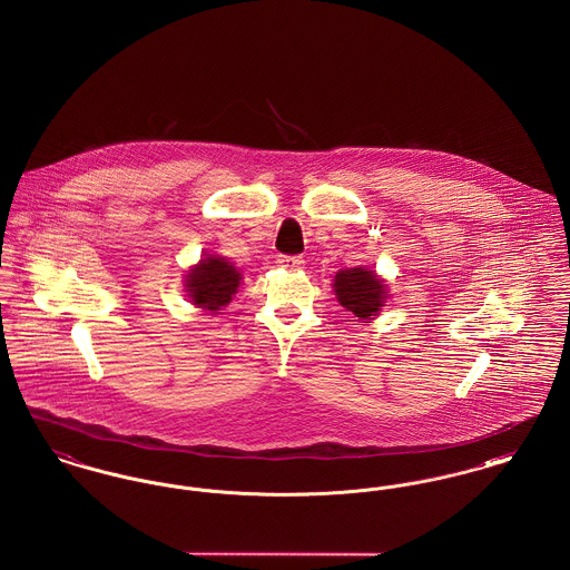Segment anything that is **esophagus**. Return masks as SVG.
I'll return each instance as SVG.
<instances>
[{"instance_id":"obj_1","label":"esophagus","mask_w":570,"mask_h":570,"mask_svg":"<svg viewBox=\"0 0 570 570\" xmlns=\"http://www.w3.org/2000/svg\"><path fill=\"white\" fill-rule=\"evenodd\" d=\"M277 265L291 268V271H297V268H303L305 261H303L302 256H277Z\"/></svg>"}]
</instances>
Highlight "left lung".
<instances>
[{
  "label": "left lung",
  "instance_id": "left-lung-1",
  "mask_svg": "<svg viewBox=\"0 0 570 570\" xmlns=\"http://www.w3.org/2000/svg\"><path fill=\"white\" fill-rule=\"evenodd\" d=\"M334 288L337 302L362 321L374 316L385 299V286L366 268L340 271L335 275Z\"/></svg>",
  "mask_w": 570,
  "mask_h": 570
}]
</instances>
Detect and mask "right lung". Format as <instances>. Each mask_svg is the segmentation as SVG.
Here are the masks:
<instances>
[{"label":"right lung","instance_id":"1","mask_svg":"<svg viewBox=\"0 0 570 570\" xmlns=\"http://www.w3.org/2000/svg\"><path fill=\"white\" fill-rule=\"evenodd\" d=\"M240 273L226 258H204L200 265L189 271L187 291L196 305L217 312L228 305L238 288Z\"/></svg>","mask_w":570,"mask_h":570}]
</instances>
